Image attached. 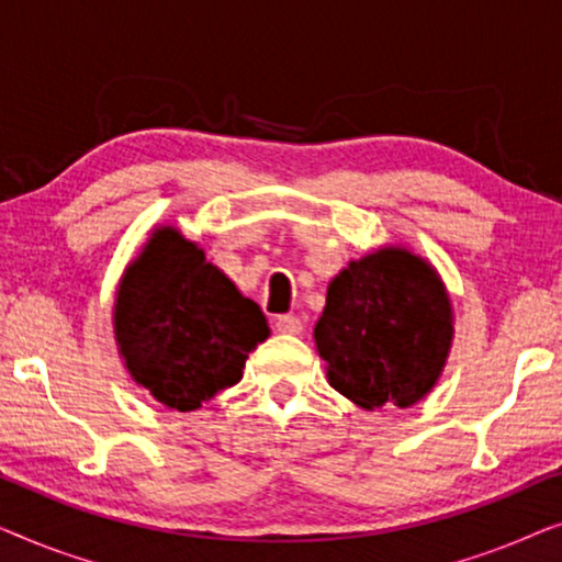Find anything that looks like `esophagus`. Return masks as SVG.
<instances>
[{"label": "esophagus", "mask_w": 562, "mask_h": 562, "mask_svg": "<svg viewBox=\"0 0 562 562\" xmlns=\"http://www.w3.org/2000/svg\"><path fill=\"white\" fill-rule=\"evenodd\" d=\"M273 327L276 333H283V335H299L304 329L302 319L294 317V314H281V317H276Z\"/></svg>", "instance_id": "obj_1"}]
</instances>
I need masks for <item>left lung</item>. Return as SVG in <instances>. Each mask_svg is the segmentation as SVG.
Masks as SVG:
<instances>
[{
	"label": "left lung",
	"mask_w": 562,
	"mask_h": 562,
	"mask_svg": "<svg viewBox=\"0 0 562 562\" xmlns=\"http://www.w3.org/2000/svg\"><path fill=\"white\" fill-rule=\"evenodd\" d=\"M452 310L435 268L402 248L352 260L327 289L314 342L333 386L363 409L417 404L440 375Z\"/></svg>",
	"instance_id": "left-lung-1"
}]
</instances>
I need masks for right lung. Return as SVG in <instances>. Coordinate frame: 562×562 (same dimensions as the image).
Segmentation results:
<instances>
[{"label":"right lung","instance_id":"add662e5","mask_svg":"<svg viewBox=\"0 0 562 562\" xmlns=\"http://www.w3.org/2000/svg\"><path fill=\"white\" fill-rule=\"evenodd\" d=\"M114 335L133 379L160 404L191 412L243 379L248 352L271 329L194 243L164 227L120 283Z\"/></svg>","mask_w":562,"mask_h":562}]
</instances>
